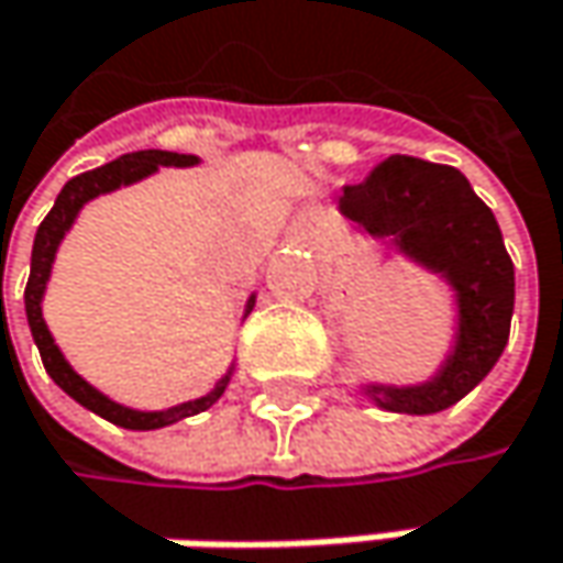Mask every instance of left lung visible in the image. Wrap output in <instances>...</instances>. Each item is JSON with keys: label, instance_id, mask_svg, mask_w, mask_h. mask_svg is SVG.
Instances as JSON below:
<instances>
[{"label": "left lung", "instance_id": "left-lung-1", "mask_svg": "<svg viewBox=\"0 0 563 563\" xmlns=\"http://www.w3.org/2000/svg\"><path fill=\"white\" fill-rule=\"evenodd\" d=\"M336 210L373 240L448 282L457 305L454 346L415 386L363 383V395L398 415L457 405L499 363L516 308V268L493 210L451 165L391 155L363 184L343 187Z\"/></svg>", "mask_w": 563, "mask_h": 563}]
</instances>
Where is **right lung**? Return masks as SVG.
<instances>
[{"instance_id":"obj_1","label":"right lung","mask_w":563,"mask_h":563,"mask_svg":"<svg viewBox=\"0 0 563 563\" xmlns=\"http://www.w3.org/2000/svg\"><path fill=\"white\" fill-rule=\"evenodd\" d=\"M200 165L197 155H177V152H162V148H148V152H132V155H122L115 162H109L103 168H93L87 175L70 177L64 184V190L57 194L51 213L44 217V223L37 227L35 246H32V275H29V285H25V314H29V327H32V336H35L37 353H41V363L47 369V376L64 388L74 401H80L84 408H90L93 415H100L106 421L119 424V428H129V431H155V428H168L175 421H184L190 415H200L207 411L223 391L230 386L233 373H236V363H230V369L220 376V383L210 388L207 395L194 398V401H180L175 408H165V411H139V408H129V405H119L112 401L109 395H103L100 388H93L60 353V346L54 343L44 314H41V301H44V288L51 282V265H54V255L57 246L64 243V236L70 233L77 213L84 210V203H90L93 197L100 194H112L119 187H129L142 177L155 175L158 168H194ZM255 305V295H249L246 314Z\"/></svg>"}]
</instances>
